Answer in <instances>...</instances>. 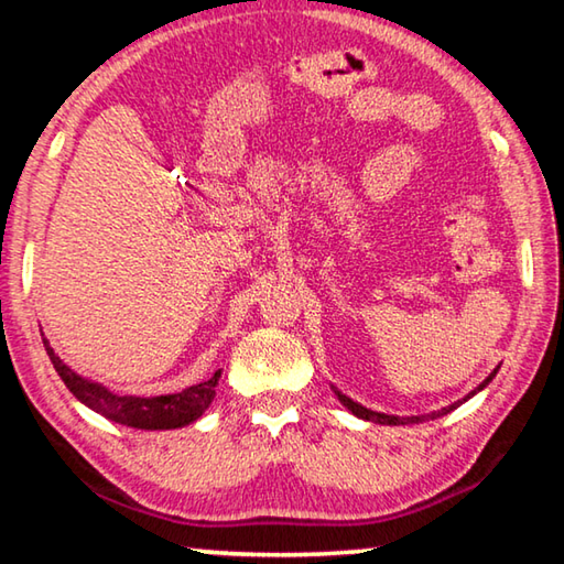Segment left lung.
<instances>
[{"mask_svg":"<svg viewBox=\"0 0 564 564\" xmlns=\"http://www.w3.org/2000/svg\"><path fill=\"white\" fill-rule=\"evenodd\" d=\"M498 368H500V366H498ZM498 368H495L492 373H490L488 378H485L482 383L477 386L475 390H470V393H467L463 400H457V403L447 405V408H443V410H437V413H431V415H408V417H400V415H386V413H376V410H370V408H366V405H360V403H356V400H352V398H348L346 393H340V390H338L336 386H330V390H333V393L338 395L340 403L346 405V408L350 410V413L356 415V417H360V420H370V423H380V425H413V423H423V420H427V417L435 420V417H441V415H447V413H451V410H455L457 405H463L465 400H470L473 395H477V393H480V390H485V388L490 386V380H492L495 376H498Z\"/></svg>","mask_w":564,"mask_h":564,"instance_id":"8db88e82","label":"left lung"}]
</instances>
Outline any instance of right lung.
Segmentation results:
<instances>
[{"instance_id":"1","label":"right lung","mask_w":564,"mask_h":564,"mask_svg":"<svg viewBox=\"0 0 564 564\" xmlns=\"http://www.w3.org/2000/svg\"><path fill=\"white\" fill-rule=\"evenodd\" d=\"M46 356L54 362L56 373L64 380V386L72 390V395L79 403L87 405L94 413L104 415L111 423L137 427V431H176V427H186L202 417L208 405L216 398V386L221 378V370L204 380V383L188 386L181 393L169 395H119L109 390L107 386L89 380L72 370L66 362L56 356L50 340L44 338Z\"/></svg>"}]
</instances>
